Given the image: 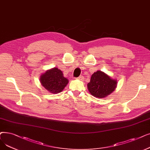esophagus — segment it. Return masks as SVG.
<instances>
[{
    "mask_svg": "<svg viewBox=\"0 0 150 150\" xmlns=\"http://www.w3.org/2000/svg\"><path fill=\"white\" fill-rule=\"evenodd\" d=\"M83 79H84V77L83 76H79V77H78L77 78V79L78 80H83Z\"/></svg>",
    "mask_w": 150,
    "mask_h": 150,
    "instance_id": "esophagus-1",
    "label": "esophagus"
}]
</instances>
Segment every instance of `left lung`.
I'll use <instances>...</instances> for the list:
<instances>
[{"mask_svg": "<svg viewBox=\"0 0 150 150\" xmlns=\"http://www.w3.org/2000/svg\"><path fill=\"white\" fill-rule=\"evenodd\" d=\"M89 93L97 98H105L112 94L117 86V80L101 70H97L91 77L87 84Z\"/></svg>", "mask_w": 150, "mask_h": 150, "instance_id": "left-lung-1", "label": "left lung"}]
</instances>
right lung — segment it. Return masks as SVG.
<instances>
[{
  "label": "right lung",
  "instance_id": "right-lung-1",
  "mask_svg": "<svg viewBox=\"0 0 150 150\" xmlns=\"http://www.w3.org/2000/svg\"><path fill=\"white\" fill-rule=\"evenodd\" d=\"M42 86L52 94L59 93L67 86L69 80L64 76L62 71L57 67L45 71L40 77Z\"/></svg>",
  "mask_w": 150,
  "mask_h": 150
}]
</instances>
